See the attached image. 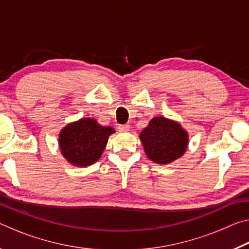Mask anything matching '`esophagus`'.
Masks as SVG:
<instances>
[{"label":"esophagus","mask_w":249,"mask_h":249,"mask_svg":"<svg viewBox=\"0 0 249 249\" xmlns=\"http://www.w3.org/2000/svg\"><path fill=\"white\" fill-rule=\"evenodd\" d=\"M119 130H120V132H122V133L128 132V130H129V125H127V124L119 125Z\"/></svg>","instance_id":"obj_1"}]
</instances>
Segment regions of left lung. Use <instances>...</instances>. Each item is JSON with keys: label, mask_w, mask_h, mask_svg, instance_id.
Instances as JSON below:
<instances>
[{"label": "left lung", "mask_w": 249, "mask_h": 249, "mask_svg": "<svg viewBox=\"0 0 249 249\" xmlns=\"http://www.w3.org/2000/svg\"><path fill=\"white\" fill-rule=\"evenodd\" d=\"M140 138L147 157L158 165H167L183 156L189 134L179 122L156 116L142 130Z\"/></svg>", "instance_id": "left-lung-1"}]
</instances>
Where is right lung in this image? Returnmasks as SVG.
Wrapping results in <instances>:
<instances>
[{
  "label": "right lung",
  "mask_w": 249,
  "mask_h": 249,
  "mask_svg": "<svg viewBox=\"0 0 249 249\" xmlns=\"http://www.w3.org/2000/svg\"><path fill=\"white\" fill-rule=\"evenodd\" d=\"M114 133V128L99 124L95 119L82 117L60 130L59 149L70 165L91 166L101 158L108 137Z\"/></svg>",
  "instance_id": "obj_1"
}]
</instances>
